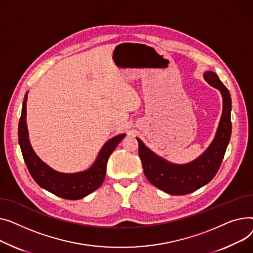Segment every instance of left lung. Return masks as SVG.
<instances>
[{"mask_svg":"<svg viewBox=\"0 0 253 253\" xmlns=\"http://www.w3.org/2000/svg\"><path fill=\"white\" fill-rule=\"evenodd\" d=\"M204 80L220 92L222 114L213 141L198 158L186 165H174L148 149L137 138L139 156L148 181L170 195H186L210 183L221 165L230 142L232 132L230 92L212 71H206Z\"/></svg>","mask_w":253,"mask_h":253,"instance_id":"left-lung-1","label":"left lung"}]
</instances>
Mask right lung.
Returning <instances> with one entry per match:
<instances>
[{
    "mask_svg": "<svg viewBox=\"0 0 253 253\" xmlns=\"http://www.w3.org/2000/svg\"><path fill=\"white\" fill-rule=\"evenodd\" d=\"M26 101L27 94L24 97L18 125V141L25 165L33 179L40 187L64 199L78 200L91 194L105 179L108 158L116 146L126 137V133L118 135L106 142L99 152L96 161L88 169L74 173L59 172L42 162L29 143L26 126Z\"/></svg>",
    "mask_w": 253,
    "mask_h": 253,
    "instance_id": "1",
    "label": "right lung"
}]
</instances>
